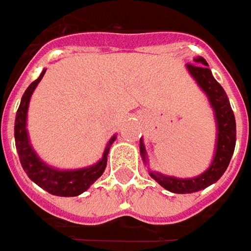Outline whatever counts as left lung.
<instances>
[{
	"mask_svg": "<svg viewBox=\"0 0 251 251\" xmlns=\"http://www.w3.org/2000/svg\"><path fill=\"white\" fill-rule=\"evenodd\" d=\"M186 67L189 73L193 75V78L198 81L200 88L207 94L208 100L214 109L218 138H217L214 160L207 171H204L201 176L189 178V179H179L176 176H167L160 173L151 171V176L153 179H156V182H159L164 189L174 193L198 192L200 189L207 188L208 185L217 182L225 173L226 167L229 166V161L235 151V144H236L235 116H233L225 91L213 77L211 70L208 69L207 62L203 58H198L195 59V63H188ZM141 154H142V159L145 160L146 152L142 141H141Z\"/></svg>",
	"mask_w": 251,
	"mask_h": 251,
	"instance_id": "8db88e82",
	"label": "left lung"
}]
</instances>
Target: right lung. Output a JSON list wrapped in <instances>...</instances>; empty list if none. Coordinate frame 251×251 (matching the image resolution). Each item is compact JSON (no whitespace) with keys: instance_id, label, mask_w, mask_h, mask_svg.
Masks as SVG:
<instances>
[{"instance_id":"add662e5","label":"right lung","mask_w":251,"mask_h":251,"mask_svg":"<svg viewBox=\"0 0 251 251\" xmlns=\"http://www.w3.org/2000/svg\"><path fill=\"white\" fill-rule=\"evenodd\" d=\"M43 73L40 77L31 82L25 91L22 100H20L19 109L16 112V119H15V142H16V149L19 154L20 164L26 174L31 181H34L38 186H41L48 193L56 195V196H77L80 193L85 192L90 185H92L99 176L103 174L107 161V153L110 149V145L113 144L116 137H113L106 146L105 153L102 159L92 167L81 170H75V171H60L47 166L45 163L38 159L33 148L30 146L27 137V129H26V119H27V109L30 97L35 90L37 84L41 81Z\"/></svg>"}]
</instances>
